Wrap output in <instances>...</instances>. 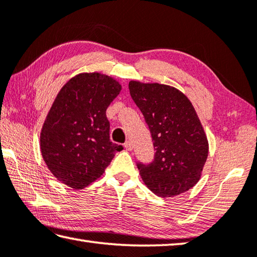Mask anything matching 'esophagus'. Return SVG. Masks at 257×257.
<instances>
[{
    "instance_id": "obj_1",
    "label": "esophagus",
    "mask_w": 257,
    "mask_h": 257,
    "mask_svg": "<svg viewBox=\"0 0 257 257\" xmlns=\"http://www.w3.org/2000/svg\"><path fill=\"white\" fill-rule=\"evenodd\" d=\"M124 148L127 150V151H131V150L133 149V144H132V142H130V141H126L124 143Z\"/></svg>"
}]
</instances>
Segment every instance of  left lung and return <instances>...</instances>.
<instances>
[{"instance_id":"obj_1","label":"left lung","mask_w":257,"mask_h":257,"mask_svg":"<svg viewBox=\"0 0 257 257\" xmlns=\"http://www.w3.org/2000/svg\"><path fill=\"white\" fill-rule=\"evenodd\" d=\"M156 150L151 163L138 162L143 182L160 197L188 191L199 181L208 157V140L191 101L174 87L128 83Z\"/></svg>"}]
</instances>
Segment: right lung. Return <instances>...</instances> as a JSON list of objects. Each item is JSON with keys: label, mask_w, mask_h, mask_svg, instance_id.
Returning <instances> with one entry per match:
<instances>
[{"label": "right lung", "mask_w": 257, "mask_h": 257, "mask_svg": "<svg viewBox=\"0 0 257 257\" xmlns=\"http://www.w3.org/2000/svg\"><path fill=\"white\" fill-rule=\"evenodd\" d=\"M122 86L99 72H84L58 93L40 133V150L58 180L76 190L104 173L122 145L109 140L106 109Z\"/></svg>", "instance_id": "add662e5"}]
</instances>
